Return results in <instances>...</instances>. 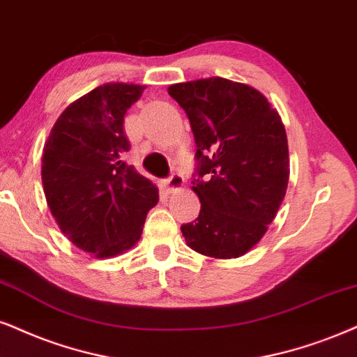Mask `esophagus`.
Segmentation results:
<instances>
[{"label": "esophagus", "mask_w": 357, "mask_h": 357, "mask_svg": "<svg viewBox=\"0 0 357 357\" xmlns=\"http://www.w3.org/2000/svg\"><path fill=\"white\" fill-rule=\"evenodd\" d=\"M184 183V178L179 173H171V176L168 179H165V188L168 189L169 192H174L178 191V189H181Z\"/></svg>", "instance_id": "obj_1"}]
</instances>
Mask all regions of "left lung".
<instances>
[{"instance_id": "obj_1", "label": "left lung", "mask_w": 357, "mask_h": 357, "mask_svg": "<svg viewBox=\"0 0 357 357\" xmlns=\"http://www.w3.org/2000/svg\"><path fill=\"white\" fill-rule=\"evenodd\" d=\"M196 142L192 191L199 218L181 225L192 250L214 259L247 254L267 232L285 197L290 160L285 126L250 85L222 77L174 84Z\"/></svg>"}]
</instances>
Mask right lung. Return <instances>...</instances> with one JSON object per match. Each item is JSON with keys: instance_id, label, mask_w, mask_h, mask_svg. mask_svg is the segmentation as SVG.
Listing matches in <instances>:
<instances>
[{"instance_id": "right-lung-1", "label": "right lung", "mask_w": 357, "mask_h": 357, "mask_svg": "<svg viewBox=\"0 0 357 357\" xmlns=\"http://www.w3.org/2000/svg\"><path fill=\"white\" fill-rule=\"evenodd\" d=\"M145 85L105 84L62 112L43 153L49 209L72 243L115 257L139 241L158 188L123 161L125 114Z\"/></svg>"}]
</instances>
